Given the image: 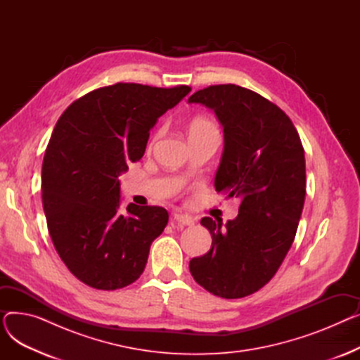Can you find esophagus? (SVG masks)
Segmentation results:
<instances>
[{"instance_id": "1", "label": "esophagus", "mask_w": 360, "mask_h": 360, "mask_svg": "<svg viewBox=\"0 0 360 360\" xmlns=\"http://www.w3.org/2000/svg\"><path fill=\"white\" fill-rule=\"evenodd\" d=\"M174 220H175V223L182 224V226H193V224H194V220H193L190 216L182 214V213L175 214V216H174Z\"/></svg>"}]
</instances>
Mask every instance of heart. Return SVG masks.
<instances>
[{
    "label": "heart",
    "mask_w": 360,
    "mask_h": 360,
    "mask_svg": "<svg viewBox=\"0 0 360 360\" xmlns=\"http://www.w3.org/2000/svg\"><path fill=\"white\" fill-rule=\"evenodd\" d=\"M205 129H214V125L205 120H195V121H193V124L190 127V134H193V132H198V131H205Z\"/></svg>",
    "instance_id": "1"
}]
</instances>
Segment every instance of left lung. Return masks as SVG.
Listing matches in <instances>:
<instances>
[{"label": "left lung", "mask_w": 360, "mask_h": 360, "mask_svg": "<svg viewBox=\"0 0 360 360\" xmlns=\"http://www.w3.org/2000/svg\"><path fill=\"white\" fill-rule=\"evenodd\" d=\"M188 103L214 110L224 139L214 188L240 198L233 220L201 219L212 248L190 271L216 296H248L273 278L293 243L307 194L304 147L286 113L248 89L210 86Z\"/></svg>", "instance_id": "1"}]
</instances>
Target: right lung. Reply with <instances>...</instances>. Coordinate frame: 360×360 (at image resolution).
Instances as JSON below:
<instances>
[{
	"mask_svg": "<svg viewBox=\"0 0 360 360\" xmlns=\"http://www.w3.org/2000/svg\"><path fill=\"white\" fill-rule=\"evenodd\" d=\"M191 87L117 83L72 102L56 122L42 165V204L53 247L87 286L134 283L165 229L163 207L121 209V181L140 160L150 129Z\"/></svg>",
	"mask_w": 360,
	"mask_h": 360,
	"instance_id": "add662e5",
	"label": "right lung"
}]
</instances>
